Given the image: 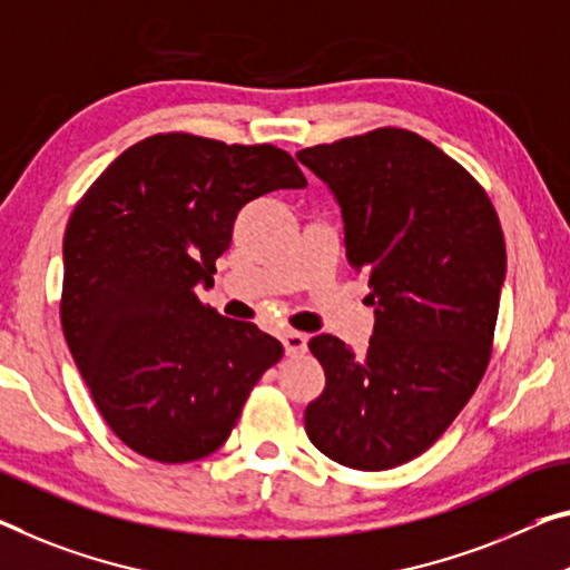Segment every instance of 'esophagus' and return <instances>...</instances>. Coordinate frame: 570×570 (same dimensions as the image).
I'll list each match as a JSON object with an SVG mask.
<instances>
[{
  "mask_svg": "<svg viewBox=\"0 0 570 570\" xmlns=\"http://www.w3.org/2000/svg\"><path fill=\"white\" fill-rule=\"evenodd\" d=\"M283 344L287 356H301L308 348V336L301 334V331H285Z\"/></svg>",
  "mask_w": 570,
  "mask_h": 570,
  "instance_id": "esophagus-1",
  "label": "esophagus"
}]
</instances>
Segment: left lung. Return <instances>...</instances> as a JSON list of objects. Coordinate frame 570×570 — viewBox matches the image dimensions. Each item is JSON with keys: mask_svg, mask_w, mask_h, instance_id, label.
<instances>
[{"mask_svg": "<svg viewBox=\"0 0 570 570\" xmlns=\"http://www.w3.org/2000/svg\"><path fill=\"white\" fill-rule=\"evenodd\" d=\"M297 160L334 190L346 259L370 277L374 303L364 354L311 338L326 387L305 407V433L341 466L395 469L431 449L487 372L502 226L474 175L410 129L305 147Z\"/></svg>", "mask_w": 570, "mask_h": 570, "instance_id": "1", "label": "left lung"}]
</instances>
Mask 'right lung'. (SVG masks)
<instances>
[{"label": "right lung", "mask_w": 570, "mask_h": 570, "mask_svg": "<svg viewBox=\"0 0 570 570\" xmlns=\"http://www.w3.org/2000/svg\"><path fill=\"white\" fill-rule=\"evenodd\" d=\"M305 175L275 145L165 132L114 160L63 236L60 323L101 417L163 463L224 445L283 344L198 301L229 249L234 218Z\"/></svg>", "instance_id": "obj_1"}]
</instances>
